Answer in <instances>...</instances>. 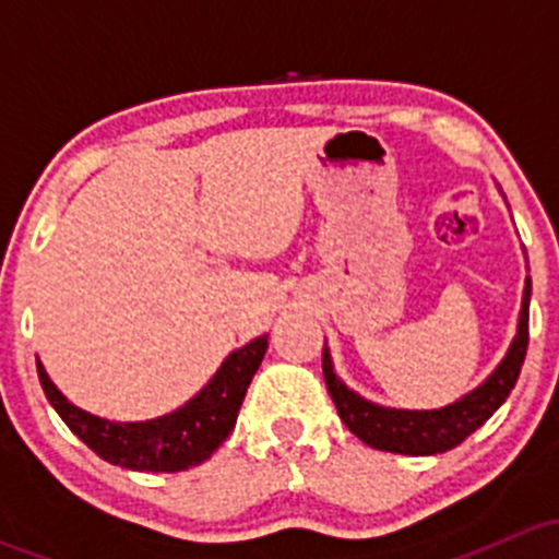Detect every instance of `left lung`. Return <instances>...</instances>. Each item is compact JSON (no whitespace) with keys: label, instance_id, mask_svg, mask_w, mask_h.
Listing matches in <instances>:
<instances>
[{"label":"left lung","instance_id":"1","mask_svg":"<svg viewBox=\"0 0 559 559\" xmlns=\"http://www.w3.org/2000/svg\"><path fill=\"white\" fill-rule=\"evenodd\" d=\"M530 341V278L524 284L522 297V313H520V330H516L514 343H511L509 354L503 362L498 365L492 376L484 381L476 392L465 394L456 400L454 405H447L441 411H394L381 408V405L368 403L359 394L343 384L335 373H332V362L326 348L321 352V370H324L326 389L335 403L337 414H341L343 425L354 432L368 447L381 449V452L394 454H441L449 449L460 447L471 432H476L514 389L520 370L524 365V354H527Z\"/></svg>","mask_w":559,"mask_h":559}]
</instances>
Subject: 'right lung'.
I'll return each instance as SVG.
<instances>
[{
    "label": "right lung",
    "mask_w": 559,
    "mask_h": 559,
    "mask_svg": "<svg viewBox=\"0 0 559 559\" xmlns=\"http://www.w3.org/2000/svg\"><path fill=\"white\" fill-rule=\"evenodd\" d=\"M264 352H267V335L257 337L248 346L229 354L227 362L211 379V384L202 389L194 400H189L183 408L159 416V419L134 421V425L99 419V416H92L72 405L53 386V381L48 379L39 362L37 376L56 414L105 462L129 467V471L178 473L205 462L227 441L235 421H238L246 389L262 365Z\"/></svg>",
    "instance_id": "obj_1"
}]
</instances>
